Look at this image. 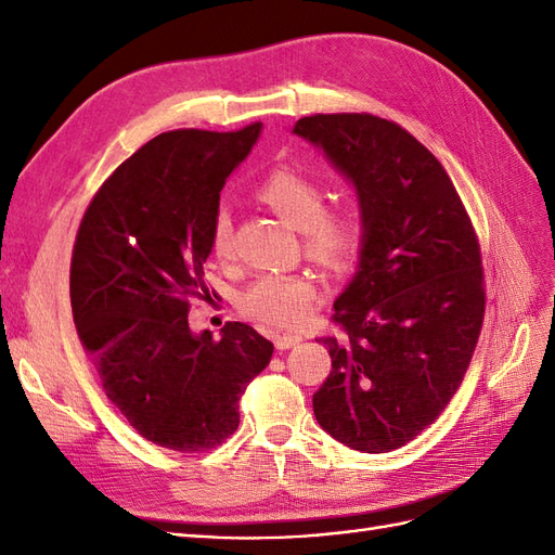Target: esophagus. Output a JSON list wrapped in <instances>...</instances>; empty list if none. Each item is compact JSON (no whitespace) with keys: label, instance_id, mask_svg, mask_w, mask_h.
Listing matches in <instances>:
<instances>
[{"label":"esophagus","instance_id":"1","mask_svg":"<svg viewBox=\"0 0 555 555\" xmlns=\"http://www.w3.org/2000/svg\"><path fill=\"white\" fill-rule=\"evenodd\" d=\"M273 343H275V347H278L280 351H284V349H292V347H296L298 343H304V338H300V335H292V333H287V335H275Z\"/></svg>","mask_w":555,"mask_h":555}]
</instances>
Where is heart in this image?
Instances as JSON below:
<instances>
[{
  "instance_id": "heart-1",
  "label": "heart",
  "mask_w": 555,
  "mask_h": 555,
  "mask_svg": "<svg viewBox=\"0 0 555 555\" xmlns=\"http://www.w3.org/2000/svg\"><path fill=\"white\" fill-rule=\"evenodd\" d=\"M259 198L284 222L304 231L308 257L331 271H343L357 257L361 241V215L354 204L324 208V192L317 180L294 166H278L259 184ZM210 247L217 257L233 251V220L227 208L212 215ZM317 284L308 275H261L243 294V310L273 328L304 324L314 308Z\"/></svg>"
}]
</instances>
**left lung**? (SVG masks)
I'll use <instances>...</instances> for the list:
<instances>
[{"mask_svg":"<svg viewBox=\"0 0 555 555\" xmlns=\"http://www.w3.org/2000/svg\"><path fill=\"white\" fill-rule=\"evenodd\" d=\"M357 194L361 247L335 298L340 340L312 396L319 426L363 453L400 449L449 405L483 322V273L473 222L444 166L396 122L367 113L300 117Z\"/></svg>","mask_w":555,"mask_h":555,"instance_id":"8db88e82","label":"left lung"}]
</instances>
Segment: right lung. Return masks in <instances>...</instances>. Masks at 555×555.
<instances>
[{"label":"right lung","mask_w":555,"mask_h":555,"mask_svg":"<svg viewBox=\"0 0 555 555\" xmlns=\"http://www.w3.org/2000/svg\"><path fill=\"white\" fill-rule=\"evenodd\" d=\"M261 122L241 131L178 129L147 141L102 184L76 236L72 310L113 405L145 440L196 453L238 428V400L271 363L273 343L229 322L194 333L210 222Z\"/></svg>","instance_id":"1"}]
</instances>
